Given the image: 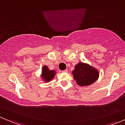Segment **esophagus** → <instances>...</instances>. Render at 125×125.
Wrapping results in <instances>:
<instances>
[{"mask_svg": "<svg viewBox=\"0 0 125 125\" xmlns=\"http://www.w3.org/2000/svg\"><path fill=\"white\" fill-rule=\"evenodd\" d=\"M63 73H68V70H63L62 71Z\"/></svg>", "mask_w": 125, "mask_h": 125, "instance_id": "esophagus-1", "label": "esophagus"}]
</instances>
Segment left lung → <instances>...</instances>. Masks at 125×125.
Wrapping results in <instances>:
<instances>
[{"label":"left lung","mask_w":125,"mask_h":125,"mask_svg":"<svg viewBox=\"0 0 125 125\" xmlns=\"http://www.w3.org/2000/svg\"><path fill=\"white\" fill-rule=\"evenodd\" d=\"M74 79L79 86H88L96 81L99 77V72L88 64L79 63L73 71Z\"/></svg>","instance_id":"1"}]
</instances>
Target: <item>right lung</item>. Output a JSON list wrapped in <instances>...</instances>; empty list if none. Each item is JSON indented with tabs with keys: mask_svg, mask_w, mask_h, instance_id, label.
<instances>
[{
	"mask_svg": "<svg viewBox=\"0 0 125 125\" xmlns=\"http://www.w3.org/2000/svg\"><path fill=\"white\" fill-rule=\"evenodd\" d=\"M55 76V71L50 70L46 66H44L42 68V77L46 82H50Z\"/></svg>",
	"mask_w": 125,
	"mask_h": 125,
	"instance_id": "add662e5",
	"label": "right lung"
}]
</instances>
